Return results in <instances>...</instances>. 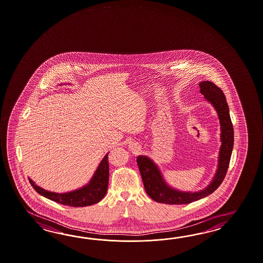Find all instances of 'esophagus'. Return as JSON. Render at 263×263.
<instances>
[{"label": "esophagus", "instance_id": "esophagus-1", "mask_svg": "<svg viewBox=\"0 0 263 263\" xmlns=\"http://www.w3.org/2000/svg\"><path fill=\"white\" fill-rule=\"evenodd\" d=\"M129 149L130 150H132V151H134V152H138L141 148H140V145L137 143V142H135V141H131L130 143H129Z\"/></svg>", "mask_w": 263, "mask_h": 263}]
</instances>
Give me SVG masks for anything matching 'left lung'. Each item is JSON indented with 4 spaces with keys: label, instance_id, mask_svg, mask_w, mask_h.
<instances>
[{
    "label": "left lung",
    "instance_id": "obj_1",
    "mask_svg": "<svg viewBox=\"0 0 263 263\" xmlns=\"http://www.w3.org/2000/svg\"><path fill=\"white\" fill-rule=\"evenodd\" d=\"M200 93L211 103L218 114L220 124L221 145L218 154V168L214 178L204 189L198 192L180 191L169 185L163 178L158 164L147 156L140 155L137 163L141 172V179L148 196L160 203L166 204H187L203 199L211 195L224 179L230 162L234 146V128L231 122L229 107L223 92L214 83L204 81L199 83Z\"/></svg>",
    "mask_w": 263,
    "mask_h": 263
}]
</instances>
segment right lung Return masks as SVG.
Masks as SVG:
<instances>
[{"label": "right lung", "mask_w": 263, "mask_h": 263, "mask_svg": "<svg viewBox=\"0 0 263 263\" xmlns=\"http://www.w3.org/2000/svg\"><path fill=\"white\" fill-rule=\"evenodd\" d=\"M108 153L104 156L95 173L85 185L70 192L55 193L47 191L37 185L32 179L28 178L30 184L36 192L46 199L58 202L60 204L68 205L72 207H84L95 204L101 201L107 192L109 179Z\"/></svg>", "instance_id": "obj_1"}]
</instances>
